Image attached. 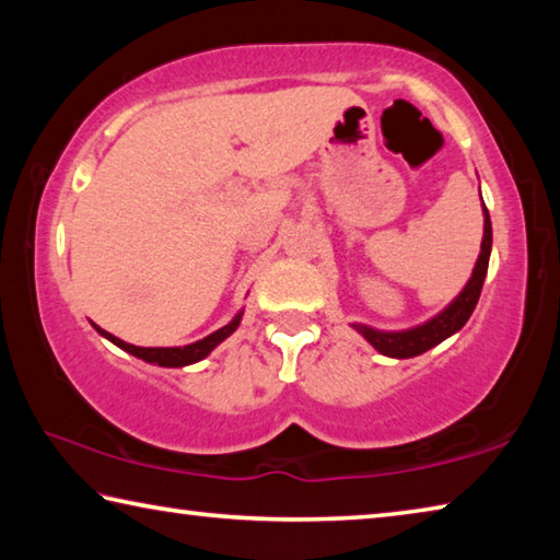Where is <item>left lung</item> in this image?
Masks as SVG:
<instances>
[{
  "label": "left lung",
  "instance_id": "8db88e82",
  "mask_svg": "<svg viewBox=\"0 0 560 560\" xmlns=\"http://www.w3.org/2000/svg\"><path fill=\"white\" fill-rule=\"evenodd\" d=\"M489 254H491V220H489V210L485 207V236H481V252H479L477 267H474L467 287L462 289L459 296L454 299L440 316H434L428 320V324L410 330H395V334L375 330L360 324H355V330L358 334H363V338L375 350H381L383 355H390V358H415L424 353V350L442 343L444 338L457 334V330L467 324L474 306H477L481 287H485V279H487Z\"/></svg>",
  "mask_w": 560,
  "mask_h": 560
}]
</instances>
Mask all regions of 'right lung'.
<instances>
[{
    "instance_id": "obj_1",
    "label": "right lung",
    "mask_w": 560,
    "mask_h": 560,
    "mask_svg": "<svg viewBox=\"0 0 560 560\" xmlns=\"http://www.w3.org/2000/svg\"><path fill=\"white\" fill-rule=\"evenodd\" d=\"M242 320V314H236L232 318V324H226L224 328L214 330V334H210L202 340H197V343H189V346H183V348H138L132 343H126V340L116 338L113 334H108V330H103L96 326V330L101 336H106L110 343H116L118 348L128 350L130 355L136 358H143L145 363H155V365H163V368H183V365H189V363H197V360H202L212 353V350L222 343V340L226 336H232L236 326H240Z\"/></svg>"
}]
</instances>
